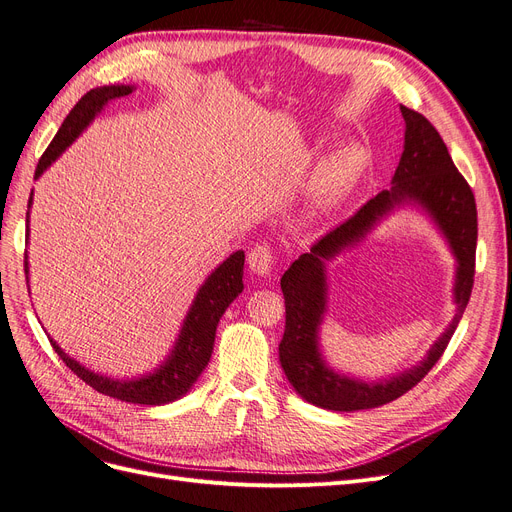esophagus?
Instances as JSON below:
<instances>
[{"instance_id": "obj_1", "label": "esophagus", "mask_w": 512, "mask_h": 512, "mask_svg": "<svg viewBox=\"0 0 512 512\" xmlns=\"http://www.w3.org/2000/svg\"><path fill=\"white\" fill-rule=\"evenodd\" d=\"M248 264L256 275H269L273 264H275V254H273L271 245H267V243L254 245L250 256H248Z\"/></svg>"}]
</instances>
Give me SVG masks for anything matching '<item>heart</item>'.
<instances>
[{
  "mask_svg": "<svg viewBox=\"0 0 512 512\" xmlns=\"http://www.w3.org/2000/svg\"><path fill=\"white\" fill-rule=\"evenodd\" d=\"M365 157L357 149H346L327 159L309 189V208L313 214L332 212L359 182Z\"/></svg>",
  "mask_w": 512,
  "mask_h": 512,
  "instance_id": "obj_1",
  "label": "heart"
}]
</instances>
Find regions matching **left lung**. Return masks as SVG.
<instances>
[{
    "label": "left lung",
    "mask_w": 512,
    "mask_h": 512,
    "mask_svg": "<svg viewBox=\"0 0 512 512\" xmlns=\"http://www.w3.org/2000/svg\"><path fill=\"white\" fill-rule=\"evenodd\" d=\"M405 145L393 176V189L382 191L313 243L311 252L290 264L281 277L285 298V332L279 342V361L296 393L313 405L334 412L370 410L405 395L433 370L445 353L475 283L477 203L468 182L454 166L443 138L424 115L401 105ZM403 200H416L431 213L459 258L455 295L459 313L427 359L401 377L374 385L351 381L330 371L320 359L316 330L324 312V260L358 240L371 224Z\"/></svg>",
    "instance_id": "obj_1"
}]
</instances>
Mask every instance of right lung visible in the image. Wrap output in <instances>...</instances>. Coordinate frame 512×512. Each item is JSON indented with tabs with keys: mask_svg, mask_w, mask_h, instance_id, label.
<instances>
[{
	"mask_svg": "<svg viewBox=\"0 0 512 512\" xmlns=\"http://www.w3.org/2000/svg\"><path fill=\"white\" fill-rule=\"evenodd\" d=\"M130 92H132V86H102L81 96L77 105L67 115V119L63 121V126H60V130L56 132L50 147L46 149L42 159H39L35 178L42 176V172L71 145V142L81 134V130L90 124V121L96 117V113L105 107L107 102L117 100L121 96H128ZM29 208H31V197H29ZM243 260H245L243 252L231 254L208 277V281L201 285V290L197 292V298L185 319V325H182V332L178 336L172 355L155 374H149L138 380H113V378L98 376L86 370L84 365L73 361L65 351H60V346L50 338L52 349L60 359L65 361V365L79 380H84L94 388V391L102 395L119 399V401H128V403H140V405L170 403L185 395L195 384L199 374L206 370L214 349L216 325L222 313L227 311V306L243 290V281H241ZM25 273H29L27 258H25Z\"/></svg>",
	"mask_w": 512,
	"mask_h": 512,
	"instance_id": "right-lung-1",
	"label": "right lung"
}]
</instances>
